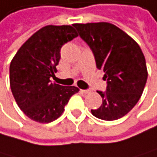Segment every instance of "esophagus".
I'll use <instances>...</instances> for the list:
<instances>
[{"label": "esophagus", "instance_id": "esophagus-1", "mask_svg": "<svg viewBox=\"0 0 157 157\" xmlns=\"http://www.w3.org/2000/svg\"><path fill=\"white\" fill-rule=\"evenodd\" d=\"M80 92L82 93V94H89L90 93L89 90H80Z\"/></svg>", "mask_w": 157, "mask_h": 157}]
</instances>
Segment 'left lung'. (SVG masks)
Masks as SVG:
<instances>
[{"label": "left lung", "mask_w": 157, "mask_h": 157, "mask_svg": "<svg viewBox=\"0 0 157 157\" xmlns=\"http://www.w3.org/2000/svg\"><path fill=\"white\" fill-rule=\"evenodd\" d=\"M73 26L94 52L98 69L105 72L106 92L98 93L101 105L92 114L112 121L126 115L136 105L145 89L147 69L138 43L120 28L108 22L75 23Z\"/></svg>", "instance_id": "obj_1"}]
</instances>
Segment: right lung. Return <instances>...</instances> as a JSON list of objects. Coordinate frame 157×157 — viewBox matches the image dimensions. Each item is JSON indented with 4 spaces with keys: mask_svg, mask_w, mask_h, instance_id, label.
Returning a JSON list of instances; mask_svg holds the SVG:
<instances>
[{
    "mask_svg": "<svg viewBox=\"0 0 157 157\" xmlns=\"http://www.w3.org/2000/svg\"><path fill=\"white\" fill-rule=\"evenodd\" d=\"M71 25H47L35 32L13 56L10 66V85L19 108L30 119L49 123L64 111L69 98L79 92L74 86L52 83L60 49L77 37Z\"/></svg>",
    "mask_w": 157,
    "mask_h": 157,
    "instance_id": "1",
    "label": "right lung"
}]
</instances>
